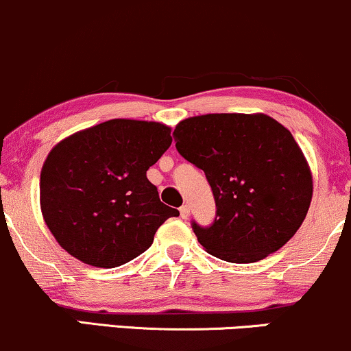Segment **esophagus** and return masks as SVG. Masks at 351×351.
<instances>
[{"label": "esophagus", "instance_id": "obj_1", "mask_svg": "<svg viewBox=\"0 0 351 351\" xmlns=\"http://www.w3.org/2000/svg\"><path fill=\"white\" fill-rule=\"evenodd\" d=\"M180 214H181V217H183V219H188V217H189V206H188V204H183V206L180 207Z\"/></svg>", "mask_w": 351, "mask_h": 351}]
</instances>
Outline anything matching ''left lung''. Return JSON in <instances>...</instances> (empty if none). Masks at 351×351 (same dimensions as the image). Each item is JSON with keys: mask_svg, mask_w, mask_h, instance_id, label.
Wrapping results in <instances>:
<instances>
[{"mask_svg": "<svg viewBox=\"0 0 351 351\" xmlns=\"http://www.w3.org/2000/svg\"><path fill=\"white\" fill-rule=\"evenodd\" d=\"M176 150L206 173L215 199L208 227L191 221L208 254L247 264L278 251L301 227L313 178L291 132L267 114L212 113L173 131Z\"/></svg>", "mask_w": 351, "mask_h": 351, "instance_id": "8db88e82", "label": "left lung"}]
</instances>
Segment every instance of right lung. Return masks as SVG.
Returning a JSON list of instances; mask_svg holds the SVG:
<instances>
[{"label":"right lung","instance_id":"1","mask_svg":"<svg viewBox=\"0 0 351 351\" xmlns=\"http://www.w3.org/2000/svg\"><path fill=\"white\" fill-rule=\"evenodd\" d=\"M170 131L154 121L110 119L51 149L40 175V206L63 250L105 269L149 250L163 221L180 215L145 175L171 145Z\"/></svg>","mask_w":351,"mask_h":351}]
</instances>
